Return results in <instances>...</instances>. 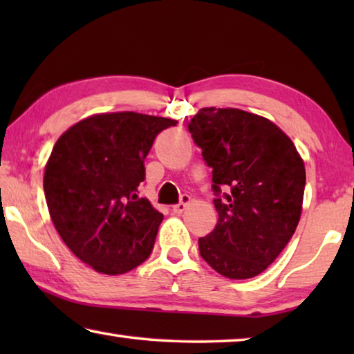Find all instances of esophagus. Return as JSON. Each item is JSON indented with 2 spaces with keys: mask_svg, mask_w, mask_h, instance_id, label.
I'll return each instance as SVG.
<instances>
[{
  "mask_svg": "<svg viewBox=\"0 0 354 354\" xmlns=\"http://www.w3.org/2000/svg\"><path fill=\"white\" fill-rule=\"evenodd\" d=\"M190 201H192V198H190L189 195H183V196H181V201H179L178 205L173 206V212H175V214L184 212L185 209H187V206L190 205Z\"/></svg>",
  "mask_w": 354,
  "mask_h": 354,
  "instance_id": "1",
  "label": "esophagus"
}]
</instances>
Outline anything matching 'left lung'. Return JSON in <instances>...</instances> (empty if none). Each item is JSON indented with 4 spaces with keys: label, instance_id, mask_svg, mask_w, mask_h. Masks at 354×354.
Wrapping results in <instances>:
<instances>
[{
    "label": "left lung",
    "instance_id": "obj_1",
    "mask_svg": "<svg viewBox=\"0 0 354 354\" xmlns=\"http://www.w3.org/2000/svg\"><path fill=\"white\" fill-rule=\"evenodd\" d=\"M189 131L212 167L217 195L218 221L200 237V254L221 277L254 278L286 248L301 217V156L270 120L234 107H203Z\"/></svg>",
    "mask_w": 354,
    "mask_h": 354
}]
</instances>
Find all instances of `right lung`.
Returning a JSON list of instances; mask_svg holds the SVG:
<instances>
[{"mask_svg": "<svg viewBox=\"0 0 354 354\" xmlns=\"http://www.w3.org/2000/svg\"><path fill=\"white\" fill-rule=\"evenodd\" d=\"M176 123L131 111L95 113L53 147L44 176L50 217L95 272L123 274L151 254L164 215L136 192L156 136Z\"/></svg>", "mask_w": 354, "mask_h": 354, "instance_id": "obj_1", "label": "right lung"}]
</instances>
